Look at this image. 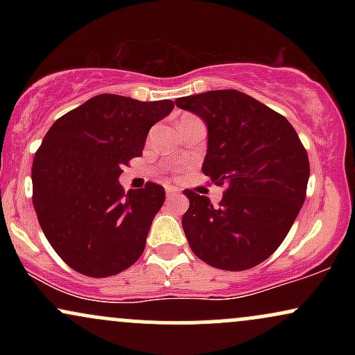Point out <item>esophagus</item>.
Here are the masks:
<instances>
[{"mask_svg": "<svg viewBox=\"0 0 355 355\" xmlns=\"http://www.w3.org/2000/svg\"><path fill=\"white\" fill-rule=\"evenodd\" d=\"M178 195H180V191L177 189H173V187H166V197L173 198V197H178Z\"/></svg>", "mask_w": 355, "mask_h": 355, "instance_id": "34e87169", "label": "esophagus"}]
</instances>
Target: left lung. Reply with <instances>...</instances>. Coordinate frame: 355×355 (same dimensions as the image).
I'll use <instances>...</instances> for the list:
<instances>
[{
    "label": "left lung",
    "instance_id": "left-lung-1",
    "mask_svg": "<svg viewBox=\"0 0 355 355\" xmlns=\"http://www.w3.org/2000/svg\"><path fill=\"white\" fill-rule=\"evenodd\" d=\"M207 125L202 172L225 185L222 202L185 190L182 227L198 259L222 270H247L268 259L302 209L309 157L287 118L237 89L178 98Z\"/></svg>",
    "mask_w": 355,
    "mask_h": 355
}]
</instances>
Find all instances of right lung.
Returning a JSON list of instances; mask_svg holds the SVG:
<instances>
[{
	"mask_svg": "<svg viewBox=\"0 0 355 355\" xmlns=\"http://www.w3.org/2000/svg\"><path fill=\"white\" fill-rule=\"evenodd\" d=\"M173 107L172 100L103 93L58 118L44 135L31 170L33 205L44 237L73 270L101 279L144 254L165 190L148 182L125 191L118 178Z\"/></svg>",
	"mask_w": 355,
	"mask_h": 355,
	"instance_id": "add662e5",
	"label": "right lung"
}]
</instances>
